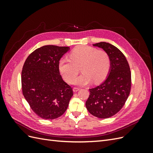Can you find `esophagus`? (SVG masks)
Wrapping results in <instances>:
<instances>
[{
    "label": "esophagus",
    "mask_w": 153,
    "mask_h": 153,
    "mask_svg": "<svg viewBox=\"0 0 153 153\" xmlns=\"http://www.w3.org/2000/svg\"><path fill=\"white\" fill-rule=\"evenodd\" d=\"M73 90V91L75 92H78V91L80 90V88H78V87H74Z\"/></svg>",
    "instance_id": "1"
}]
</instances>
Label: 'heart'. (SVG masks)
<instances>
[{
	"instance_id": "obj_1",
	"label": "heart",
	"mask_w": 153,
	"mask_h": 153,
	"mask_svg": "<svg viewBox=\"0 0 153 153\" xmlns=\"http://www.w3.org/2000/svg\"><path fill=\"white\" fill-rule=\"evenodd\" d=\"M58 67L64 79L71 84L84 85L92 80L95 84H98L103 81L108 75L110 59L103 50L79 45L72 50L69 53V59L62 58L59 60ZM78 67L82 73L75 77Z\"/></svg>"
}]
</instances>
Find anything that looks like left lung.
Instances as JSON below:
<instances>
[{"instance_id": "obj_1", "label": "left lung", "mask_w": 153, "mask_h": 153, "mask_svg": "<svg viewBox=\"0 0 153 153\" xmlns=\"http://www.w3.org/2000/svg\"><path fill=\"white\" fill-rule=\"evenodd\" d=\"M92 45L107 53L110 68L104 82L89 89L85 106L92 115L106 119L116 114L127 100L131 89V71L126 57L115 46L106 42Z\"/></svg>"}]
</instances>
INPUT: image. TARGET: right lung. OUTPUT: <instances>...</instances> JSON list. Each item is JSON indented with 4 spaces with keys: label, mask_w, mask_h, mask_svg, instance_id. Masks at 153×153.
Here are the masks:
<instances>
[{
    "label": "right lung",
    "mask_w": 153,
    "mask_h": 153,
    "mask_svg": "<svg viewBox=\"0 0 153 153\" xmlns=\"http://www.w3.org/2000/svg\"><path fill=\"white\" fill-rule=\"evenodd\" d=\"M68 47L46 45L27 58L22 71V92L30 108L44 119H56L66 112L73 95L60 75L59 60Z\"/></svg>",
    "instance_id": "right-lung-1"
}]
</instances>
